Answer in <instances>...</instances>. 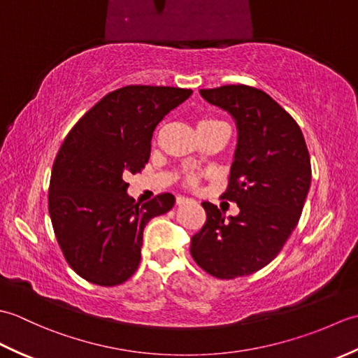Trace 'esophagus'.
Instances as JSON below:
<instances>
[{
	"label": "esophagus",
	"instance_id": "1",
	"mask_svg": "<svg viewBox=\"0 0 358 358\" xmlns=\"http://www.w3.org/2000/svg\"><path fill=\"white\" fill-rule=\"evenodd\" d=\"M192 201L191 199H186V196H177V204H185V203H189Z\"/></svg>",
	"mask_w": 358,
	"mask_h": 358
}]
</instances>
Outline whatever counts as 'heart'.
<instances>
[{
	"instance_id": "heart-1",
	"label": "heart",
	"mask_w": 358,
	"mask_h": 358,
	"mask_svg": "<svg viewBox=\"0 0 358 358\" xmlns=\"http://www.w3.org/2000/svg\"><path fill=\"white\" fill-rule=\"evenodd\" d=\"M218 123H223V121L214 120V118H204V120L200 121L199 127H209V126H214V124H218ZM186 183L189 186H196V183H199V177H196V175H194V173H189L186 177Z\"/></svg>"
}]
</instances>
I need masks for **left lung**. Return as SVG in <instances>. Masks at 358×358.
Returning <instances> with one entry per match:
<instances>
[{"instance_id":"obj_1","label":"left lung","mask_w":358,"mask_h":358,"mask_svg":"<svg viewBox=\"0 0 358 358\" xmlns=\"http://www.w3.org/2000/svg\"><path fill=\"white\" fill-rule=\"evenodd\" d=\"M227 110L238 144L223 196L238 204L229 217L203 201L206 222L191 240L195 263L222 280L250 275L269 264L299 224L310 186V158L296 121L260 89L229 85L201 89Z\"/></svg>"}]
</instances>
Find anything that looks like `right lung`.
Masks as SVG:
<instances>
[{
	"mask_svg": "<svg viewBox=\"0 0 358 358\" xmlns=\"http://www.w3.org/2000/svg\"><path fill=\"white\" fill-rule=\"evenodd\" d=\"M191 95L181 87H121L67 134L52 166L49 215L66 262L81 278L118 286L138 269L144 227L171 210L175 196L159 194L140 206L126 192V177L141 172L155 127Z\"/></svg>",
	"mask_w": 358,
	"mask_h": 358,
	"instance_id": "right-lung-1",
	"label": "right lung"
}]
</instances>
